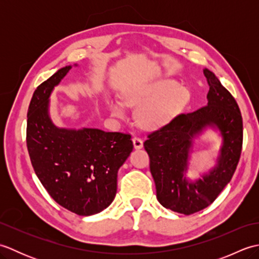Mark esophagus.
<instances>
[{
  "label": "esophagus",
  "instance_id": "obj_1",
  "mask_svg": "<svg viewBox=\"0 0 259 259\" xmlns=\"http://www.w3.org/2000/svg\"><path fill=\"white\" fill-rule=\"evenodd\" d=\"M133 140H134V146H135L136 149H141L142 146H144V141H142V139L139 138V137L135 136Z\"/></svg>",
  "mask_w": 259,
  "mask_h": 259
}]
</instances>
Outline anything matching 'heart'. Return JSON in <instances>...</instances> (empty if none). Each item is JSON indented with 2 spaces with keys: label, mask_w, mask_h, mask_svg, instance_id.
Wrapping results in <instances>:
<instances>
[{
  "label": "heart",
  "mask_w": 259,
  "mask_h": 259,
  "mask_svg": "<svg viewBox=\"0 0 259 259\" xmlns=\"http://www.w3.org/2000/svg\"><path fill=\"white\" fill-rule=\"evenodd\" d=\"M189 100V90L172 79L152 81L124 95L126 104L142 102L137 109V120L146 129H159L170 123L181 113ZM108 107L114 118L124 117L122 102L109 99Z\"/></svg>",
  "instance_id": "obj_1"
}]
</instances>
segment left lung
I'll return each instance as SVG.
<instances>
[{
    "label": "left lung",
    "instance_id": "obj_1",
    "mask_svg": "<svg viewBox=\"0 0 259 259\" xmlns=\"http://www.w3.org/2000/svg\"><path fill=\"white\" fill-rule=\"evenodd\" d=\"M208 104L180 113L171 122L147 136L144 147L150 158L157 199L175 212L191 214L208 207L232 180L243 148V118L237 102L211 71L203 70ZM214 124L223 136L218 167L201 181L189 183L183 176L191 138L203 126Z\"/></svg>",
    "mask_w": 259,
    "mask_h": 259
}]
</instances>
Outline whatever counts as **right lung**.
Wrapping results in <instances>:
<instances>
[{
    "label": "right lung",
    "instance_id": "obj_1",
    "mask_svg": "<svg viewBox=\"0 0 259 259\" xmlns=\"http://www.w3.org/2000/svg\"><path fill=\"white\" fill-rule=\"evenodd\" d=\"M71 70L57 71L36 88L27 109L26 147L48 194L79 216L102 211L117 192L119 168L134 149L130 134L59 129L49 118V97Z\"/></svg>",
    "mask_w": 259,
    "mask_h": 259
}]
</instances>
